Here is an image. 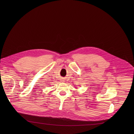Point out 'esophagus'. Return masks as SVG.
<instances>
[{
    "mask_svg": "<svg viewBox=\"0 0 134 134\" xmlns=\"http://www.w3.org/2000/svg\"><path fill=\"white\" fill-rule=\"evenodd\" d=\"M64 80H61V81H62V82H64Z\"/></svg>",
    "mask_w": 134,
    "mask_h": 134,
    "instance_id": "1",
    "label": "esophagus"
}]
</instances>
